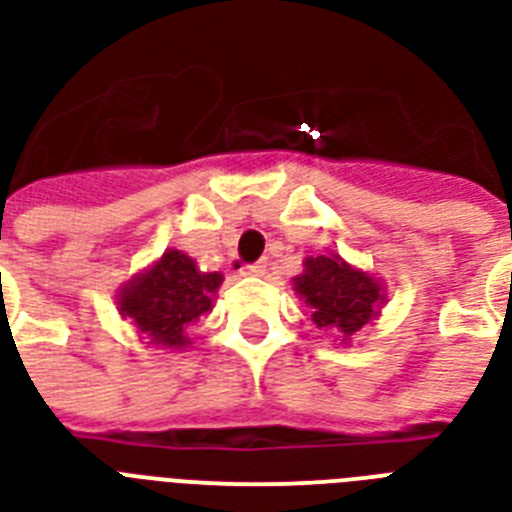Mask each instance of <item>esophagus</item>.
Wrapping results in <instances>:
<instances>
[{"label": "esophagus", "instance_id": "obj_1", "mask_svg": "<svg viewBox=\"0 0 512 512\" xmlns=\"http://www.w3.org/2000/svg\"><path fill=\"white\" fill-rule=\"evenodd\" d=\"M241 273H244V276H263V273H265V263L244 265V268H241Z\"/></svg>", "mask_w": 512, "mask_h": 512}]
</instances>
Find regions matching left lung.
Segmentation results:
<instances>
[{"label": "left lung", "instance_id": "left-lung-1", "mask_svg": "<svg viewBox=\"0 0 512 512\" xmlns=\"http://www.w3.org/2000/svg\"><path fill=\"white\" fill-rule=\"evenodd\" d=\"M295 295L311 308L319 329H332L342 345L380 316L388 289L369 271L353 268L340 255L305 257L303 273L292 279Z\"/></svg>", "mask_w": 512, "mask_h": 512}]
</instances>
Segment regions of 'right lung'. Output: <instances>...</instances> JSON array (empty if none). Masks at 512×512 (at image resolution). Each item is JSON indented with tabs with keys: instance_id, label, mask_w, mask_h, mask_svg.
<instances>
[{
	"instance_id": "1",
	"label": "right lung",
	"mask_w": 512,
	"mask_h": 512,
	"mask_svg": "<svg viewBox=\"0 0 512 512\" xmlns=\"http://www.w3.org/2000/svg\"><path fill=\"white\" fill-rule=\"evenodd\" d=\"M223 273H204L193 257L167 249L146 271L135 273L116 295L122 319L159 350L191 345L188 329L215 308Z\"/></svg>"
}]
</instances>
